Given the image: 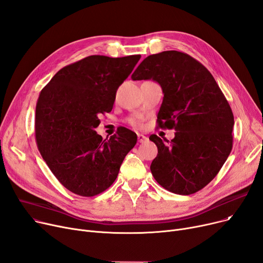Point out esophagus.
<instances>
[{"instance_id":"obj_1","label":"esophagus","mask_w":263,"mask_h":263,"mask_svg":"<svg viewBox=\"0 0 263 263\" xmlns=\"http://www.w3.org/2000/svg\"><path fill=\"white\" fill-rule=\"evenodd\" d=\"M147 140H148L147 136H145L143 134H140V133L138 134V141H139V143H145Z\"/></svg>"}]
</instances>
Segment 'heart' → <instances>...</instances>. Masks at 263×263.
<instances>
[{
    "label": "heart",
    "instance_id": "1",
    "mask_svg": "<svg viewBox=\"0 0 263 263\" xmlns=\"http://www.w3.org/2000/svg\"><path fill=\"white\" fill-rule=\"evenodd\" d=\"M128 122L131 125H133V127H141V121L139 119H136V118H130L128 120Z\"/></svg>",
    "mask_w": 263,
    "mask_h": 263
}]
</instances>
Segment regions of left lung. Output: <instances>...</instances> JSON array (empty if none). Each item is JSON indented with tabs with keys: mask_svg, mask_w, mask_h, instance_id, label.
Returning <instances> with one entry per match:
<instances>
[{
	"mask_svg": "<svg viewBox=\"0 0 263 263\" xmlns=\"http://www.w3.org/2000/svg\"><path fill=\"white\" fill-rule=\"evenodd\" d=\"M132 79H154L161 85L164 97L157 123L176 131L166 143L151 135L158 147L153 176L177 195L203 189L218 174L233 145V112L215 78L191 55L168 50L148 55Z\"/></svg>",
	"mask_w": 263,
	"mask_h": 263,
	"instance_id": "8db88e82",
	"label": "left lung"
}]
</instances>
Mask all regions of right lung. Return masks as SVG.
I'll list each match as a JSON object with an SVG mask.
<instances>
[{"label":"right lung","mask_w":263,"mask_h":263,"mask_svg":"<svg viewBox=\"0 0 263 263\" xmlns=\"http://www.w3.org/2000/svg\"><path fill=\"white\" fill-rule=\"evenodd\" d=\"M141 59L89 55L57 73L39 97L35 140L48 167L67 190L95 197L109 188L138 136L120 128L109 140L95 129L112 109L119 86Z\"/></svg>","instance_id":"1"}]
</instances>
